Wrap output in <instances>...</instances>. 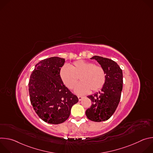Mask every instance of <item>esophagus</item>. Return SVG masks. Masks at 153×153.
I'll return each instance as SVG.
<instances>
[{"label":"esophagus","mask_w":153,"mask_h":153,"mask_svg":"<svg viewBox=\"0 0 153 153\" xmlns=\"http://www.w3.org/2000/svg\"><path fill=\"white\" fill-rule=\"evenodd\" d=\"M83 98V97H82V96H78V99H79V101L82 100V99Z\"/></svg>","instance_id":"1"}]
</instances>
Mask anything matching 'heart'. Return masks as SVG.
<instances>
[{
    "mask_svg": "<svg viewBox=\"0 0 153 153\" xmlns=\"http://www.w3.org/2000/svg\"><path fill=\"white\" fill-rule=\"evenodd\" d=\"M59 75L63 83L69 89L74 88L79 77L80 82L76 86L75 92L84 94L100 90L105 85L106 75L103 68L93 62L83 60L76 61L69 67L61 68Z\"/></svg>",
    "mask_w": 153,
    "mask_h": 153,
    "instance_id": "1",
    "label": "heart"
}]
</instances>
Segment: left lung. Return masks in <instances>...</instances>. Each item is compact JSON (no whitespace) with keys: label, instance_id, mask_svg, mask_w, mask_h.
<instances>
[{"label":"left lung","instance_id":"8db88e82","mask_svg":"<svg viewBox=\"0 0 153 153\" xmlns=\"http://www.w3.org/2000/svg\"><path fill=\"white\" fill-rule=\"evenodd\" d=\"M91 59L96 60L103 68L106 80L100 91L88 96L92 105L85 114L90 120L99 122L110 119L116 110L123 88V73L119 65L111 59L97 56Z\"/></svg>","mask_w":153,"mask_h":153}]
</instances>
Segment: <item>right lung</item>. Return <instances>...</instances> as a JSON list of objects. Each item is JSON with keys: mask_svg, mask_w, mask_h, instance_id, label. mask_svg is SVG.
Segmentation results:
<instances>
[{"mask_svg": "<svg viewBox=\"0 0 153 153\" xmlns=\"http://www.w3.org/2000/svg\"><path fill=\"white\" fill-rule=\"evenodd\" d=\"M65 59L52 57L35 65L28 83L31 103L39 117L51 124H59L69 117L77 97L63 84L59 72Z\"/></svg>", "mask_w": 153, "mask_h": 153, "instance_id": "add662e5", "label": "right lung"}]
</instances>
